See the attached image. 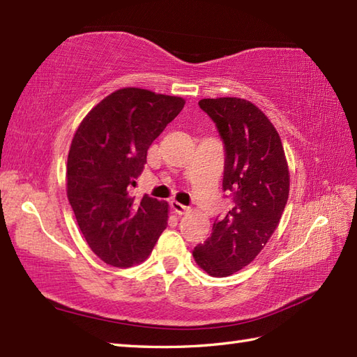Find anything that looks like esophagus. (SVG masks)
<instances>
[{"instance_id":"esophagus-1","label":"esophagus","mask_w":357,"mask_h":357,"mask_svg":"<svg viewBox=\"0 0 357 357\" xmlns=\"http://www.w3.org/2000/svg\"><path fill=\"white\" fill-rule=\"evenodd\" d=\"M170 206H172V208L174 210V213H178V215H184V213H187L188 210H190V207L183 206V204L178 202V201H172Z\"/></svg>"}]
</instances>
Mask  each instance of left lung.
Wrapping results in <instances>:
<instances>
[{
  "instance_id": "obj_1",
  "label": "left lung",
  "mask_w": 357,
  "mask_h": 357,
  "mask_svg": "<svg viewBox=\"0 0 357 357\" xmlns=\"http://www.w3.org/2000/svg\"><path fill=\"white\" fill-rule=\"evenodd\" d=\"M224 142L222 188L231 208L216 218L210 238L193 250L196 264L210 276L225 278L261 253L284 213L290 174L276 128L241 98L201 100Z\"/></svg>"
}]
</instances>
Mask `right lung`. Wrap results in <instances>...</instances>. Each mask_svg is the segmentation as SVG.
Here are the masks:
<instances>
[{
	"label": "right lung",
	"mask_w": 357,
	"mask_h": 357,
	"mask_svg": "<svg viewBox=\"0 0 357 357\" xmlns=\"http://www.w3.org/2000/svg\"><path fill=\"white\" fill-rule=\"evenodd\" d=\"M183 98L119 89L82 119L67 158V198L92 252L127 268L147 259L167 225L169 206L128 195L147 150L179 115Z\"/></svg>",
	"instance_id": "1"
}]
</instances>
